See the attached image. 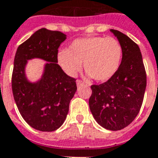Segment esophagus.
Wrapping results in <instances>:
<instances>
[{
	"label": "esophagus",
	"instance_id": "34e87169",
	"mask_svg": "<svg viewBox=\"0 0 158 158\" xmlns=\"http://www.w3.org/2000/svg\"><path fill=\"white\" fill-rule=\"evenodd\" d=\"M76 84H77V85H78V86H80V85H83L85 83L83 82V81H81V80H79V79H78V80L76 81Z\"/></svg>",
	"mask_w": 158,
	"mask_h": 158
}]
</instances>
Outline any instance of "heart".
<instances>
[{
    "instance_id": "obj_1",
    "label": "heart",
    "mask_w": 158,
    "mask_h": 158,
    "mask_svg": "<svg viewBox=\"0 0 158 158\" xmlns=\"http://www.w3.org/2000/svg\"><path fill=\"white\" fill-rule=\"evenodd\" d=\"M123 50L114 37H89L74 40L68 50L57 54V61L68 76L75 77L84 65L87 76L105 82L113 77L121 66Z\"/></svg>"
}]
</instances>
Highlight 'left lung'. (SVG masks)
I'll return each instance as SVG.
<instances>
[{"mask_svg": "<svg viewBox=\"0 0 158 158\" xmlns=\"http://www.w3.org/2000/svg\"><path fill=\"white\" fill-rule=\"evenodd\" d=\"M110 31L123 50L121 66L107 82L91 85L89 106L99 125L108 130H121L135 119L140 110L146 88V73L140 48L127 35Z\"/></svg>", "mask_w": 158, "mask_h": 158, "instance_id": "obj_1", "label": "left lung"}]
</instances>
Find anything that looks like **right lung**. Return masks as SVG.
<instances>
[{
    "label": "right lung",
    "mask_w": 158,
    "mask_h": 158,
    "mask_svg": "<svg viewBox=\"0 0 158 158\" xmlns=\"http://www.w3.org/2000/svg\"><path fill=\"white\" fill-rule=\"evenodd\" d=\"M66 39L64 33L42 28L19 46L14 57L12 89L18 110L31 127L42 132L56 131L63 124L77 90L76 79L57 64L58 48ZM33 59L46 61L36 81L26 74L28 60Z\"/></svg>",
    "instance_id": "right-lung-1"
}]
</instances>
